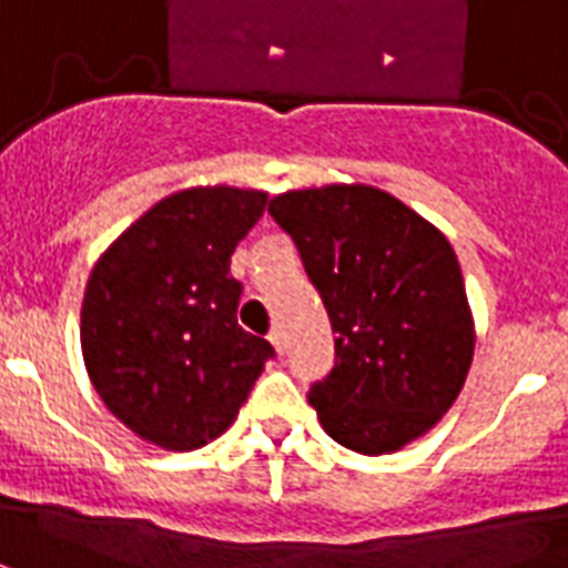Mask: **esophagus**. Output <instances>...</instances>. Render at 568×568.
<instances>
[{"instance_id":"34e87169","label":"esophagus","mask_w":568,"mask_h":568,"mask_svg":"<svg viewBox=\"0 0 568 568\" xmlns=\"http://www.w3.org/2000/svg\"><path fill=\"white\" fill-rule=\"evenodd\" d=\"M270 344L275 346L278 353H284V332H281L278 325H275V328H272V332H270Z\"/></svg>"}]
</instances>
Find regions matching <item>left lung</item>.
Segmentation results:
<instances>
[{
  "instance_id": "1",
  "label": "left lung",
  "mask_w": 568,
  "mask_h": 568,
  "mask_svg": "<svg viewBox=\"0 0 568 568\" xmlns=\"http://www.w3.org/2000/svg\"><path fill=\"white\" fill-rule=\"evenodd\" d=\"M270 213L337 332V364L307 397L325 433L364 456L429 433L459 397L477 344L447 236L367 183L290 189Z\"/></svg>"
}]
</instances>
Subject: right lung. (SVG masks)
<instances>
[{
	"label": "right lung",
	"instance_id": "add662e5",
	"mask_svg": "<svg viewBox=\"0 0 568 568\" xmlns=\"http://www.w3.org/2000/svg\"><path fill=\"white\" fill-rule=\"evenodd\" d=\"M263 189L189 186L139 215L88 275L79 344L105 408L139 438L195 450L234 424L272 358L236 325L231 254L266 210Z\"/></svg>",
	"mask_w": 568,
	"mask_h": 568
}]
</instances>
